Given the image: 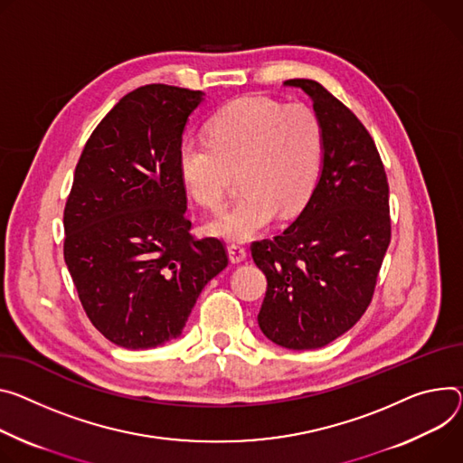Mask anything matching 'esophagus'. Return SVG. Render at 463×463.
Masks as SVG:
<instances>
[{"label": "esophagus", "mask_w": 463, "mask_h": 463, "mask_svg": "<svg viewBox=\"0 0 463 463\" xmlns=\"http://www.w3.org/2000/svg\"><path fill=\"white\" fill-rule=\"evenodd\" d=\"M227 253H229V260H231L232 264H241V262L247 259L245 247H241V245H238V243H231V245L227 247Z\"/></svg>", "instance_id": "esophagus-1"}]
</instances>
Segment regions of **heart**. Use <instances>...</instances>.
Wrapping results in <instances>:
<instances>
[{
    "instance_id": "heart-1",
    "label": "heart",
    "mask_w": 463,
    "mask_h": 463,
    "mask_svg": "<svg viewBox=\"0 0 463 463\" xmlns=\"http://www.w3.org/2000/svg\"><path fill=\"white\" fill-rule=\"evenodd\" d=\"M208 142L179 146V172L195 203L218 210L231 174L243 190L236 203L206 225L229 241L260 236L280 213L296 216L308 203L321 170V123L301 103L282 105L264 96L238 98L206 125Z\"/></svg>"
}]
</instances>
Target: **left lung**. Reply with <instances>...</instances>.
Returning a JSON list of instances; mask_svg holds the SVG:
<instances>
[{"mask_svg":"<svg viewBox=\"0 0 463 463\" xmlns=\"http://www.w3.org/2000/svg\"><path fill=\"white\" fill-rule=\"evenodd\" d=\"M321 123V172L314 192L280 236L255 241L268 279L259 326L291 349H319L356 325L392 238L390 188L381 155L360 119L317 80L288 79Z\"/></svg>","mask_w":463,"mask_h":463,"instance_id":"1","label":"left lung"}]
</instances>
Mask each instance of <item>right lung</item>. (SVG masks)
I'll return each mask as SVG.
<instances>
[{
  "mask_svg": "<svg viewBox=\"0 0 463 463\" xmlns=\"http://www.w3.org/2000/svg\"><path fill=\"white\" fill-rule=\"evenodd\" d=\"M201 90L146 85L99 121L64 208V262L92 325L125 349L181 335L206 282L227 264L216 238L194 240L179 146Z\"/></svg>",
  "mask_w": 463,
  "mask_h": 463,
  "instance_id": "1",
  "label": "right lung"
}]
</instances>
